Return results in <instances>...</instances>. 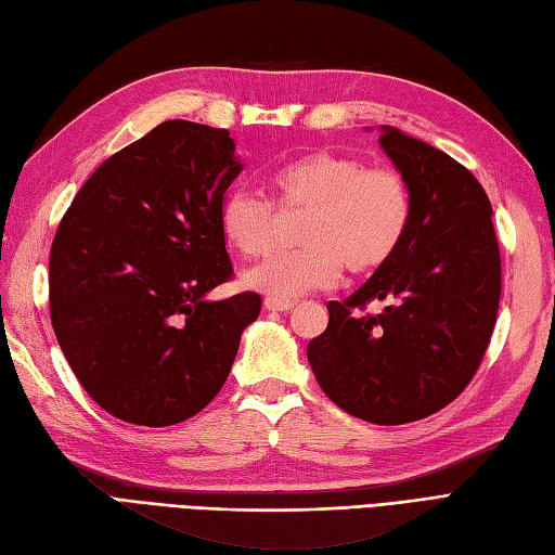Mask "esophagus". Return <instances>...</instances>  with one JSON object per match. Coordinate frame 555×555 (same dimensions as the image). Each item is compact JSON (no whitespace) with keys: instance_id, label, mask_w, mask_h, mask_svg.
Here are the masks:
<instances>
[{"instance_id":"1","label":"esophagus","mask_w":555,"mask_h":555,"mask_svg":"<svg viewBox=\"0 0 555 555\" xmlns=\"http://www.w3.org/2000/svg\"><path fill=\"white\" fill-rule=\"evenodd\" d=\"M263 306L268 311H292L294 309V301H287V299H273V297H266Z\"/></svg>"}]
</instances>
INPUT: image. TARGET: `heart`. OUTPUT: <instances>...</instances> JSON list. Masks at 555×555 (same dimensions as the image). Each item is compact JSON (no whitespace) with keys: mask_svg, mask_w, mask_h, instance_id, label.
Masks as SVG:
<instances>
[{"mask_svg":"<svg viewBox=\"0 0 555 555\" xmlns=\"http://www.w3.org/2000/svg\"><path fill=\"white\" fill-rule=\"evenodd\" d=\"M280 206L306 211L297 251H280L244 273L246 287L273 299L330 289L347 266L367 275L385 266L405 237L411 192L399 170L365 166L339 152H311L273 173ZM275 206L251 190H232L218 211L220 232L244 256L275 242Z\"/></svg>","mask_w":555,"mask_h":555,"instance_id":"1","label":"heart"}]
</instances>
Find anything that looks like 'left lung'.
<instances>
[{"instance_id":"left-lung-1","label":"left lung","mask_w":555,"mask_h":555,"mask_svg":"<svg viewBox=\"0 0 555 555\" xmlns=\"http://www.w3.org/2000/svg\"><path fill=\"white\" fill-rule=\"evenodd\" d=\"M379 144L411 192L405 237L309 341L320 389L341 411L403 425L451 403L477 373L501 299V254L491 204L449 154L382 126ZM382 300L379 314H359Z\"/></svg>"}]
</instances>
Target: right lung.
<instances>
[{"label":"right lung","mask_w":555,"mask_h":555,"mask_svg":"<svg viewBox=\"0 0 555 555\" xmlns=\"http://www.w3.org/2000/svg\"><path fill=\"white\" fill-rule=\"evenodd\" d=\"M242 164L223 128L166 120L94 170L49 254V313L70 371L118 421H188L225 385L261 297L232 278L218 211Z\"/></svg>","instance_id":"add662e5"}]
</instances>
